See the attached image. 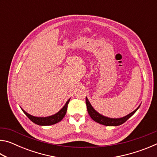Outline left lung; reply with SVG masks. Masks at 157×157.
I'll return each mask as SVG.
<instances>
[{
  "label": "left lung",
  "instance_id": "left-lung-1",
  "mask_svg": "<svg viewBox=\"0 0 157 157\" xmlns=\"http://www.w3.org/2000/svg\"><path fill=\"white\" fill-rule=\"evenodd\" d=\"M86 105L88 113L93 120L98 123H100L101 124H103V125H106V126H118V125H121V124H122L124 123H125L130 117H131L133 114L139 109V108L140 107L139 106L136 110H134L133 112L130 113L127 116L123 117V118H107V117L103 116L102 115H100L99 113H98L97 111L93 108L91 105L90 104L89 101L88 100V99H87V98H86Z\"/></svg>",
  "mask_w": 157,
  "mask_h": 157
}]
</instances>
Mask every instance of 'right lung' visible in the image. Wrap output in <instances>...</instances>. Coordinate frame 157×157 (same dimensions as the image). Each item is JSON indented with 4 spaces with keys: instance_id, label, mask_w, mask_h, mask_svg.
<instances>
[{
    "instance_id": "add662e5",
    "label": "right lung",
    "mask_w": 157,
    "mask_h": 157,
    "mask_svg": "<svg viewBox=\"0 0 157 157\" xmlns=\"http://www.w3.org/2000/svg\"><path fill=\"white\" fill-rule=\"evenodd\" d=\"M69 101H70V99L66 102L65 105L63 106V108L59 111V112L55 113V115H52L48 117H45V118H39V117L33 116L30 115V114H28L27 112H25V111L24 110H23L22 109H21L23 111V113L28 116V118L30 119L32 122H33L34 123L42 126L51 125V124H54L57 123H59V121L62 120L63 117L66 115V111H67V107Z\"/></svg>"
}]
</instances>
